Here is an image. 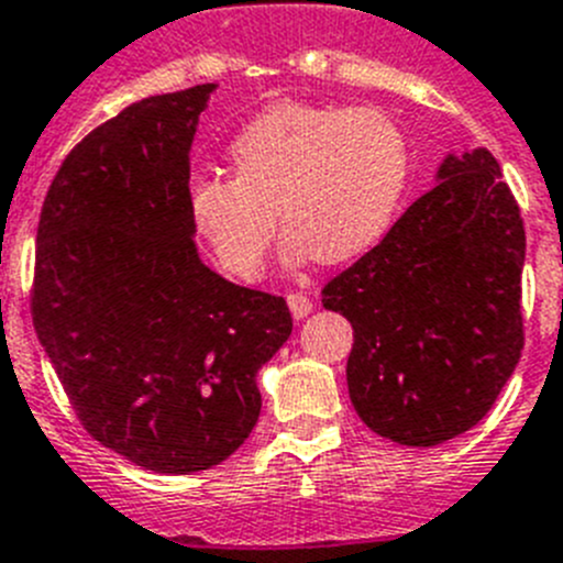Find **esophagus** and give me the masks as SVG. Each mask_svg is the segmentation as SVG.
I'll return each instance as SVG.
<instances>
[{"instance_id": "1", "label": "esophagus", "mask_w": 563, "mask_h": 563, "mask_svg": "<svg viewBox=\"0 0 563 563\" xmlns=\"http://www.w3.org/2000/svg\"><path fill=\"white\" fill-rule=\"evenodd\" d=\"M287 303H290L292 318H298V321H301V318H307L309 312H312V301H309L303 292H290V296H287Z\"/></svg>"}]
</instances>
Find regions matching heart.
Listing matches in <instances>:
<instances>
[{"instance_id": "heart-1", "label": "heart", "mask_w": 563, "mask_h": 563, "mask_svg": "<svg viewBox=\"0 0 563 563\" xmlns=\"http://www.w3.org/2000/svg\"><path fill=\"white\" fill-rule=\"evenodd\" d=\"M234 175L187 189L192 229L242 282L265 271L278 219L287 260L338 265L388 234L410 184V142L376 108L278 102L229 144Z\"/></svg>"}]
</instances>
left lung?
I'll use <instances>...</instances> for the list:
<instances>
[{
	"instance_id": "left-lung-1",
	"label": "left lung",
	"mask_w": 563,
	"mask_h": 563,
	"mask_svg": "<svg viewBox=\"0 0 563 563\" xmlns=\"http://www.w3.org/2000/svg\"><path fill=\"white\" fill-rule=\"evenodd\" d=\"M522 267L519 206L477 147L323 287L354 329L349 396L376 435L438 446L492 410L522 357Z\"/></svg>"
}]
</instances>
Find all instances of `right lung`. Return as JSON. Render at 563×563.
Masks as SVG:
<instances>
[{
  "label": "right lung",
  "mask_w": 563,
  "mask_h": 563,
  "mask_svg": "<svg viewBox=\"0 0 563 563\" xmlns=\"http://www.w3.org/2000/svg\"><path fill=\"white\" fill-rule=\"evenodd\" d=\"M214 82L156 95L75 144L35 236L33 327L95 441L158 474L223 463L262 410L256 374L292 332L285 298L206 267L189 151Z\"/></svg>",
  "instance_id": "right-lung-1"
}]
</instances>
